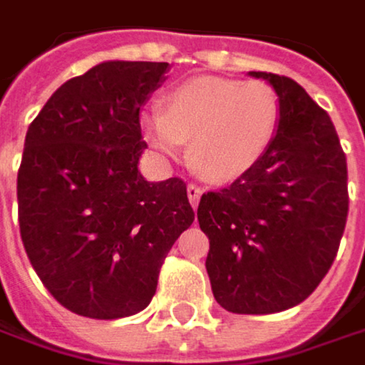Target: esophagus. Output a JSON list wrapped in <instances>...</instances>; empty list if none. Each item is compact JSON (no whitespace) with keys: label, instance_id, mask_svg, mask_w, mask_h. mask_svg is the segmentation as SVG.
I'll return each mask as SVG.
<instances>
[{"label":"esophagus","instance_id":"esophagus-1","mask_svg":"<svg viewBox=\"0 0 365 365\" xmlns=\"http://www.w3.org/2000/svg\"><path fill=\"white\" fill-rule=\"evenodd\" d=\"M200 196H202V187L196 185V183H187V198H190V202H192L194 208L200 202Z\"/></svg>","mask_w":365,"mask_h":365}]
</instances>
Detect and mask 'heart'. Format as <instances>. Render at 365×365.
<instances>
[{"mask_svg": "<svg viewBox=\"0 0 365 365\" xmlns=\"http://www.w3.org/2000/svg\"><path fill=\"white\" fill-rule=\"evenodd\" d=\"M281 103L262 80L194 78L142 115V132L159 153L178 157L190 143L192 167L212 182H229L264 157L277 136Z\"/></svg>", "mask_w": 365, "mask_h": 365, "instance_id": "obj_1", "label": "heart"}]
</instances>
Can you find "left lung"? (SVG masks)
<instances>
[{
    "mask_svg": "<svg viewBox=\"0 0 365 365\" xmlns=\"http://www.w3.org/2000/svg\"><path fill=\"white\" fill-rule=\"evenodd\" d=\"M270 82L281 103L264 157L231 185L206 192L198 223L208 235L212 295L233 314H274L302 304L329 272L349 194L347 159L324 109L287 76Z\"/></svg>",
    "mask_w": 365,
    "mask_h": 365,
    "instance_id": "1",
    "label": "left lung"
}]
</instances>
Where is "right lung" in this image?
Returning <instances> with one entry per match:
<instances>
[{
	"instance_id": "1",
	"label": "right lung",
	"mask_w": 365,
	"mask_h": 365,
	"mask_svg": "<svg viewBox=\"0 0 365 365\" xmlns=\"http://www.w3.org/2000/svg\"><path fill=\"white\" fill-rule=\"evenodd\" d=\"M165 61H103L61 84L29 125L18 169L20 235L43 285L74 314L144 310L194 223L180 178L146 182L140 109Z\"/></svg>"
}]
</instances>
